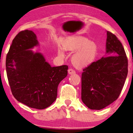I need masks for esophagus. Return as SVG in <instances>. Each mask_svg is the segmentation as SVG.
I'll list each match as a JSON object with an SVG mask.
<instances>
[{"mask_svg": "<svg viewBox=\"0 0 133 133\" xmlns=\"http://www.w3.org/2000/svg\"><path fill=\"white\" fill-rule=\"evenodd\" d=\"M68 73L69 75H73V74L76 73V71L73 69H69L68 70Z\"/></svg>", "mask_w": 133, "mask_h": 133, "instance_id": "34e87169", "label": "esophagus"}]
</instances>
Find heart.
<instances>
[{
    "mask_svg": "<svg viewBox=\"0 0 133 133\" xmlns=\"http://www.w3.org/2000/svg\"><path fill=\"white\" fill-rule=\"evenodd\" d=\"M63 48L65 50L71 52L75 51L71 60L73 64L78 67L89 66L94 62L97 55V45L84 38L67 37L63 43ZM58 53L62 57H64L65 53L63 49H58Z\"/></svg>",
    "mask_w": 133,
    "mask_h": 133,
    "instance_id": "1",
    "label": "heart"
}]
</instances>
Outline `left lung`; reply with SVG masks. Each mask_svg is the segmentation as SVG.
Listing matches in <instances>:
<instances>
[{
	"instance_id": "1",
	"label": "left lung",
	"mask_w": 133,
	"mask_h": 133,
	"mask_svg": "<svg viewBox=\"0 0 133 133\" xmlns=\"http://www.w3.org/2000/svg\"><path fill=\"white\" fill-rule=\"evenodd\" d=\"M107 56L83 70L82 100L91 110H101L120 96L128 73V59L120 40L107 31Z\"/></svg>"
}]
</instances>
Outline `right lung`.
<instances>
[{"label":"right lung","instance_id":"right-lung-1","mask_svg":"<svg viewBox=\"0 0 133 133\" xmlns=\"http://www.w3.org/2000/svg\"><path fill=\"white\" fill-rule=\"evenodd\" d=\"M39 45L33 31H21L13 40L6 60V73L12 94L18 102L44 109L56 100L60 82L68 66L51 67L41 53L29 49Z\"/></svg>","mask_w":133,"mask_h":133}]
</instances>
